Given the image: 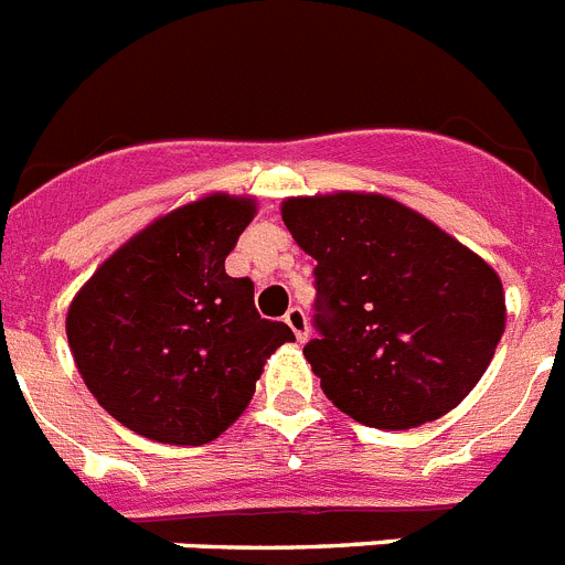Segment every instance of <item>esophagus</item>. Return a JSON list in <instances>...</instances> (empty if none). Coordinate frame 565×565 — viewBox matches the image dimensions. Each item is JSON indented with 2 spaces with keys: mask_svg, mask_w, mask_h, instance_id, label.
Segmentation results:
<instances>
[{
  "mask_svg": "<svg viewBox=\"0 0 565 565\" xmlns=\"http://www.w3.org/2000/svg\"><path fill=\"white\" fill-rule=\"evenodd\" d=\"M286 322H288V328H291V331H294V337H297V342H306V339H308V317H306V311H302V308H299V306L288 308Z\"/></svg>",
  "mask_w": 565,
  "mask_h": 565,
  "instance_id": "34e87169",
  "label": "esophagus"
}]
</instances>
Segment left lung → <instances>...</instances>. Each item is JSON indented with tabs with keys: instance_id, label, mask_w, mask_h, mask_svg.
I'll return each instance as SVG.
<instances>
[{
	"instance_id": "8db88e82",
	"label": "left lung",
	"mask_w": 565,
	"mask_h": 565,
	"mask_svg": "<svg viewBox=\"0 0 565 565\" xmlns=\"http://www.w3.org/2000/svg\"><path fill=\"white\" fill-rule=\"evenodd\" d=\"M282 221L317 259L311 371L339 411L376 430L450 413L501 342L498 274L456 237L382 194L288 198Z\"/></svg>"
}]
</instances>
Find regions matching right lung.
<instances>
[{
	"label": "right lung",
	"mask_w": 565,
	"mask_h": 565,
	"mask_svg": "<svg viewBox=\"0 0 565 565\" xmlns=\"http://www.w3.org/2000/svg\"><path fill=\"white\" fill-rule=\"evenodd\" d=\"M252 198L209 194L124 243L67 311V342L89 393L132 433L214 441L248 407L263 362L294 333L263 319L254 282L226 257Z\"/></svg>",
	"instance_id": "right-lung-1"
}]
</instances>
